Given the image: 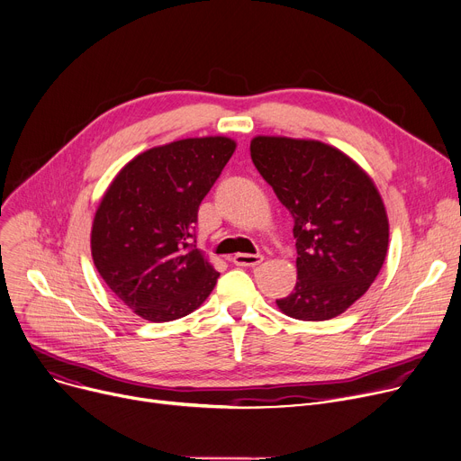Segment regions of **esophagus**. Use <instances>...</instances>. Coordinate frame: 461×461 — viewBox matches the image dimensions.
<instances>
[{"instance_id":"34e87169","label":"esophagus","mask_w":461,"mask_h":461,"mask_svg":"<svg viewBox=\"0 0 461 461\" xmlns=\"http://www.w3.org/2000/svg\"><path fill=\"white\" fill-rule=\"evenodd\" d=\"M263 261L261 254H235L233 263L239 265V267H256L258 263Z\"/></svg>"}]
</instances>
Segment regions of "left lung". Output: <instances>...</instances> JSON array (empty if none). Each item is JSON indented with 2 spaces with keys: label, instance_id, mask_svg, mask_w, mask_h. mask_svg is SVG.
<instances>
[{
  "label": "left lung",
  "instance_id": "1",
  "mask_svg": "<svg viewBox=\"0 0 461 461\" xmlns=\"http://www.w3.org/2000/svg\"><path fill=\"white\" fill-rule=\"evenodd\" d=\"M250 157L282 205L297 239V284L276 299L301 321L340 316L368 292L389 249V218L370 176L318 140L256 136Z\"/></svg>",
  "mask_w": 461,
  "mask_h": 461
}]
</instances>
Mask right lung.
<instances>
[{"label": "right lung", "instance_id": "1", "mask_svg": "<svg viewBox=\"0 0 461 461\" xmlns=\"http://www.w3.org/2000/svg\"><path fill=\"white\" fill-rule=\"evenodd\" d=\"M237 143L226 136L177 140L134 157L110 183L91 228V256L115 297L136 316H188L221 273L192 245L198 209Z\"/></svg>", "mask_w": 461, "mask_h": 461}]
</instances>
